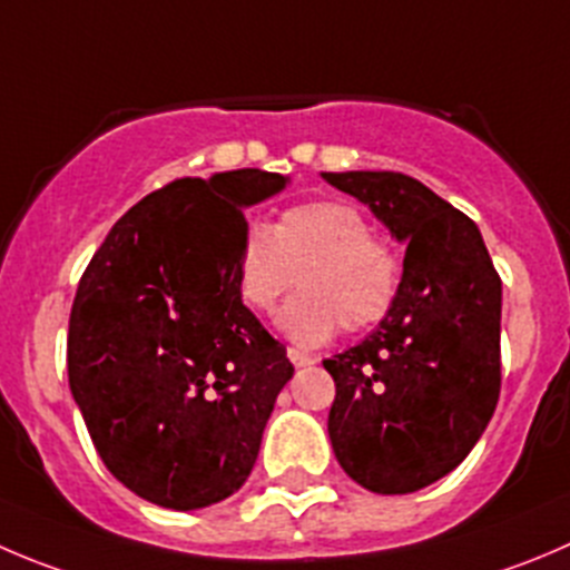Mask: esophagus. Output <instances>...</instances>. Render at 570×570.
I'll return each mask as SVG.
<instances>
[{
	"mask_svg": "<svg viewBox=\"0 0 570 570\" xmlns=\"http://www.w3.org/2000/svg\"><path fill=\"white\" fill-rule=\"evenodd\" d=\"M288 357H291V363H294V366H313V363H316V357L313 355H307V352H302V350H296V346H288Z\"/></svg>",
	"mask_w": 570,
	"mask_h": 570,
	"instance_id": "34e87169",
	"label": "esophagus"
}]
</instances>
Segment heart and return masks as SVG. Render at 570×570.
<instances>
[{
    "label": "heart",
    "mask_w": 570,
    "mask_h": 570,
    "mask_svg": "<svg viewBox=\"0 0 570 570\" xmlns=\"http://www.w3.org/2000/svg\"><path fill=\"white\" fill-rule=\"evenodd\" d=\"M279 313L282 333L302 346H322L338 324L350 333L383 322L394 307L403 263L361 209L341 200H307L279 215L274 229L248 224L235 257L237 296L252 313Z\"/></svg>",
    "instance_id": "obj_1"
}]
</instances>
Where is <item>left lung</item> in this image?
<instances>
[{"label": "left lung", "instance_id": "obj_1", "mask_svg": "<svg viewBox=\"0 0 570 570\" xmlns=\"http://www.w3.org/2000/svg\"><path fill=\"white\" fill-rule=\"evenodd\" d=\"M405 243L381 327L327 357V431L338 464L377 495H405L464 462L501 394V276L481 232L416 178L322 173Z\"/></svg>", "mask_w": 570, "mask_h": 570}]
</instances>
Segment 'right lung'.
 I'll list each match as a JSON object with an SVG mask.
<instances>
[{
    "instance_id": "right-lung-1",
    "label": "right lung",
    "mask_w": 570,
    "mask_h": 570,
    "mask_svg": "<svg viewBox=\"0 0 570 570\" xmlns=\"http://www.w3.org/2000/svg\"><path fill=\"white\" fill-rule=\"evenodd\" d=\"M257 167L176 178L111 226L69 316V389L102 464L165 509L209 507L243 487L285 346L237 296L243 209L285 189Z\"/></svg>"
}]
</instances>
